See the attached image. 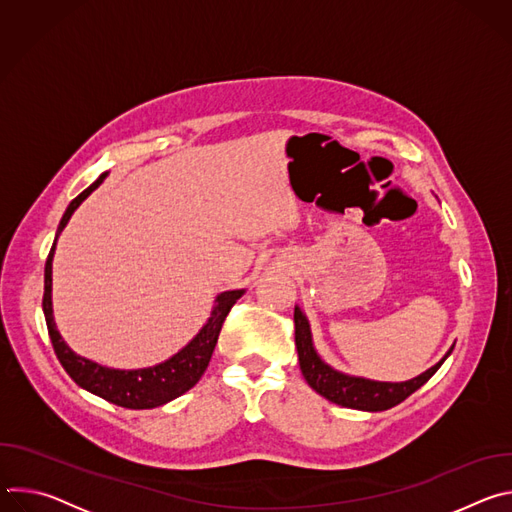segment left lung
<instances>
[{"instance_id": "left-lung-1", "label": "left lung", "mask_w": 512, "mask_h": 512, "mask_svg": "<svg viewBox=\"0 0 512 512\" xmlns=\"http://www.w3.org/2000/svg\"><path fill=\"white\" fill-rule=\"evenodd\" d=\"M294 322H296V346H298L300 369L308 385L328 401L342 407L360 409V411H385L399 405L411 393H415L421 385H425L454 350L452 346L440 362L433 364L431 369H427L425 373H421L411 381H403V383L369 381L362 377H350V375L338 373L332 367H328L314 348L308 318L298 306L294 310Z\"/></svg>"}]
</instances>
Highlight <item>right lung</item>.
<instances>
[{"label": "right lung", "mask_w": 512, "mask_h": 512, "mask_svg": "<svg viewBox=\"0 0 512 512\" xmlns=\"http://www.w3.org/2000/svg\"><path fill=\"white\" fill-rule=\"evenodd\" d=\"M105 178H107V172L101 174L87 190H83L75 200H72L60 218L56 239L52 243V249L46 259V267H44L42 310H44L54 352L62 364V369L68 373L72 381H75L79 387H83L85 391L113 405H119L125 409H154L184 395L188 389H192L200 381L210 362L218 334H221L223 322L231 312V308L237 304V300L245 294V289H233V291H223V294H218L214 300L210 318L200 328V332L180 352L156 364V367L119 371V369L103 367V364H97L85 356H79L77 352H72L68 344L62 340L60 332L56 330L54 316H52V257H54L58 235L70 221L72 212L81 206V202L93 190H97L103 184Z\"/></svg>", "instance_id": "1"}]
</instances>
